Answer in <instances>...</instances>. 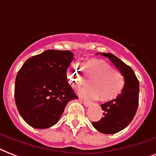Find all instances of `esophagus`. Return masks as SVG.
<instances>
[{
	"mask_svg": "<svg viewBox=\"0 0 156 156\" xmlns=\"http://www.w3.org/2000/svg\"><path fill=\"white\" fill-rule=\"evenodd\" d=\"M81 102H82L83 104H84V105H85V106H86V107H89V106H90L91 105L90 102L85 101V100H81Z\"/></svg>",
	"mask_w": 156,
	"mask_h": 156,
	"instance_id": "1",
	"label": "esophagus"
}]
</instances>
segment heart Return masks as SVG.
<instances>
[{
  "label": "heart",
  "instance_id": "1",
  "mask_svg": "<svg viewBox=\"0 0 156 156\" xmlns=\"http://www.w3.org/2000/svg\"><path fill=\"white\" fill-rule=\"evenodd\" d=\"M82 71L76 65H71L67 69L66 75L69 80L76 88L85 85L89 79L90 85L80 91L83 98L96 100L100 98L102 102H109L118 98L123 90L125 79L123 75L105 61L91 59L83 63Z\"/></svg>",
  "mask_w": 156,
  "mask_h": 156
}]
</instances>
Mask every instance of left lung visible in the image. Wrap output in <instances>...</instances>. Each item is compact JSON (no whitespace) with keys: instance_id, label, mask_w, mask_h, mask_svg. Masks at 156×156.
<instances>
[{"instance_id":"1","label":"left lung","mask_w":156,"mask_h":156,"mask_svg":"<svg viewBox=\"0 0 156 156\" xmlns=\"http://www.w3.org/2000/svg\"><path fill=\"white\" fill-rule=\"evenodd\" d=\"M101 55L108 57L123 75L125 86L117 99L101 105L104 117L99 121L92 122V125L102 133L114 134L127 127L136 113L139 102V81L133 70L116 56L105 52H102Z\"/></svg>"}]
</instances>
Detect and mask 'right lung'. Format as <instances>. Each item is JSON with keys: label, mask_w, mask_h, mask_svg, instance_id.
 I'll return each instance as SVG.
<instances>
[{"label": "right lung", "mask_w": 156, "mask_h": 156, "mask_svg": "<svg viewBox=\"0 0 156 156\" xmlns=\"http://www.w3.org/2000/svg\"><path fill=\"white\" fill-rule=\"evenodd\" d=\"M74 59L70 51L47 50L30 57L16 76L15 100L29 126L44 129L59 121L66 104L78 99L66 80Z\"/></svg>", "instance_id": "1"}]
</instances>
